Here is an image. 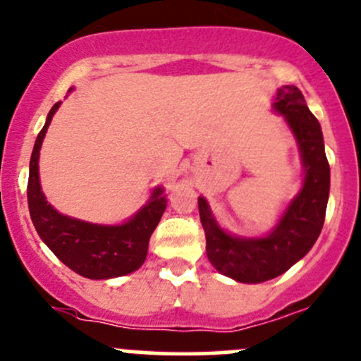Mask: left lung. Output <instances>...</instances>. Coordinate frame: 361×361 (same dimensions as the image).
<instances>
[{
  "label": "left lung",
  "mask_w": 361,
  "mask_h": 361,
  "mask_svg": "<svg viewBox=\"0 0 361 361\" xmlns=\"http://www.w3.org/2000/svg\"><path fill=\"white\" fill-rule=\"evenodd\" d=\"M271 109L286 117L305 171L301 190L292 197L276 225L263 237L231 235L216 221L207 200L199 197L207 257L219 273L242 283L275 279L310 252L324 226L331 190V168L320 123L310 112L301 91L292 85L282 86L276 90Z\"/></svg>",
  "instance_id": "1"
}]
</instances>
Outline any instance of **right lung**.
<instances>
[{
	"instance_id": "add662e5",
	"label": "right lung",
	"mask_w": 361,
	"mask_h": 361,
	"mask_svg": "<svg viewBox=\"0 0 361 361\" xmlns=\"http://www.w3.org/2000/svg\"><path fill=\"white\" fill-rule=\"evenodd\" d=\"M59 107L60 102L48 112L30 155L27 202L34 228L51 252L78 275L107 280L136 271L145 263L150 235L166 209L164 188L155 187L145 206L119 225H98L56 211L41 190L39 150Z\"/></svg>"
}]
</instances>
